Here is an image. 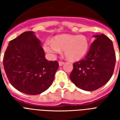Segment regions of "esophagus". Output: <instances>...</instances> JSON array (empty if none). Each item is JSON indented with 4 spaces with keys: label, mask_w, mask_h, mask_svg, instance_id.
<instances>
[{
    "label": "esophagus",
    "mask_w": 120,
    "mask_h": 120,
    "mask_svg": "<svg viewBox=\"0 0 120 120\" xmlns=\"http://www.w3.org/2000/svg\"><path fill=\"white\" fill-rule=\"evenodd\" d=\"M58 64H59V65L60 66H62L63 65H64V64H65V62H62V61H59V62H58Z\"/></svg>",
    "instance_id": "34e87169"
}]
</instances>
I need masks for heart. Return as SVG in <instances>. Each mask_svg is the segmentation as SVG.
<instances>
[{
    "mask_svg": "<svg viewBox=\"0 0 120 120\" xmlns=\"http://www.w3.org/2000/svg\"><path fill=\"white\" fill-rule=\"evenodd\" d=\"M89 42L83 35L61 34L56 35L52 40L44 43V49L50 54H56L63 50L66 58L70 61L79 60L85 55Z\"/></svg>",
    "mask_w": 120,
    "mask_h": 120,
    "instance_id": "obj_1",
    "label": "heart"
}]
</instances>
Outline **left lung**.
I'll list each match as a JSON object with an SVG mask.
<instances>
[{"instance_id":"8db88e82","label":"left lung","mask_w":120,"mask_h":120,"mask_svg":"<svg viewBox=\"0 0 120 120\" xmlns=\"http://www.w3.org/2000/svg\"><path fill=\"white\" fill-rule=\"evenodd\" d=\"M85 58L73 64L71 82L80 89L94 91L105 85L113 75L116 55L113 42L104 34L97 35Z\"/></svg>"}]
</instances>
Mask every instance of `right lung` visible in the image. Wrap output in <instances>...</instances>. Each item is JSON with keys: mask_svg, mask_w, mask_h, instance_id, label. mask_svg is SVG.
Here are the masks:
<instances>
[{"mask_svg": "<svg viewBox=\"0 0 120 120\" xmlns=\"http://www.w3.org/2000/svg\"><path fill=\"white\" fill-rule=\"evenodd\" d=\"M3 65L10 84L19 91L32 95L40 94L50 86L59 67L58 61L45 58L40 41L32 31L9 41Z\"/></svg>", "mask_w": 120, "mask_h": 120, "instance_id": "right-lung-1", "label": "right lung"}]
</instances>
